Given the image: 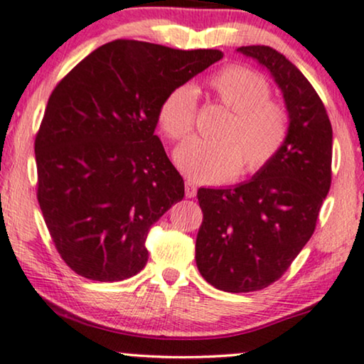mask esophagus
I'll list each match as a JSON object with an SVG mask.
<instances>
[{"mask_svg": "<svg viewBox=\"0 0 364 364\" xmlns=\"http://www.w3.org/2000/svg\"><path fill=\"white\" fill-rule=\"evenodd\" d=\"M185 195H186V198H195L196 196L195 183H191V181L185 183Z\"/></svg>", "mask_w": 364, "mask_h": 364, "instance_id": "1", "label": "esophagus"}]
</instances>
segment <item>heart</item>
I'll use <instances>...</instances> for the list:
<instances>
[{"instance_id": "heart-1", "label": "heart", "mask_w": 364, "mask_h": 364, "mask_svg": "<svg viewBox=\"0 0 364 364\" xmlns=\"http://www.w3.org/2000/svg\"><path fill=\"white\" fill-rule=\"evenodd\" d=\"M215 100L230 109L216 129V139H190L176 151V163L188 178L218 183L240 171L255 174L282 151L291 129L289 110L270 97V85L247 67L222 68L208 79ZM198 116L195 87L178 85L158 109L159 127L168 139L185 141Z\"/></svg>"}]
</instances>
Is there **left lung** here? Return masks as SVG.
<instances>
[{"label":"left lung","instance_id":"1","mask_svg":"<svg viewBox=\"0 0 364 364\" xmlns=\"http://www.w3.org/2000/svg\"><path fill=\"white\" fill-rule=\"evenodd\" d=\"M238 52L272 73L291 129L277 158L250 181L198 190L196 265L220 291L254 292L282 277L314 233L331 188L333 127L314 87L282 53L264 45Z\"/></svg>","mask_w":364,"mask_h":364}]
</instances>
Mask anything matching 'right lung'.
Wrapping results in <instances>:
<instances>
[{
  "label": "right lung",
  "mask_w": 364,
  "mask_h": 364,
  "mask_svg": "<svg viewBox=\"0 0 364 364\" xmlns=\"http://www.w3.org/2000/svg\"><path fill=\"white\" fill-rule=\"evenodd\" d=\"M223 57L114 40L58 82L35 136L36 198L62 260L117 282L148 262L151 225L185 196L154 136L163 99Z\"/></svg>",
  "instance_id": "add662e5"
}]
</instances>
